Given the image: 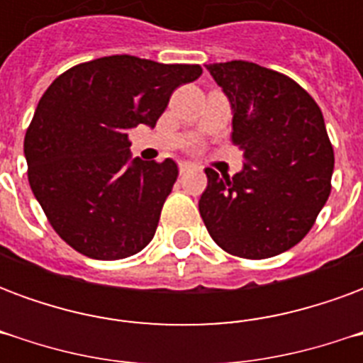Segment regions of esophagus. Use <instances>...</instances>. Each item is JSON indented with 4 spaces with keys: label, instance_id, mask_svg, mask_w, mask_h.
Wrapping results in <instances>:
<instances>
[{
    "label": "esophagus",
    "instance_id": "esophagus-1",
    "mask_svg": "<svg viewBox=\"0 0 363 363\" xmlns=\"http://www.w3.org/2000/svg\"><path fill=\"white\" fill-rule=\"evenodd\" d=\"M189 169H190V163H186V161H182V163H179V171H181V173H186Z\"/></svg>",
    "mask_w": 363,
    "mask_h": 363
}]
</instances>
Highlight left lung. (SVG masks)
I'll list each match as a JSON object with an SVG mask.
<instances>
[{"label": "left lung", "instance_id": "left-lung-1", "mask_svg": "<svg viewBox=\"0 0 363 363\" xmlns=\"http://www.w3.org/2000/svg\"><path fill=\"white\" fill-rule=\"evenodd\" d=\"M206 67L229 99L245 165L231 179L206 169L200 216L229 255L270 259L309 233L330 194L335 153L323 112L274 69L243 60Z\"/></svg>", "mask_w": 363, "mask_h": 363}]
</instances>
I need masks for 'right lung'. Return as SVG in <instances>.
I'll return each mask as SVG.
<instances>
[{
	"label": "right lung",
	"instance_id": "add662e5",
	"mask_svg": "<svg viewBox=\"0 0 363 363\" xmlns=\"http://www.w3.org/2000/svg\"><path fill=\"white\" fill-rule=\"evenodd\" d=\"M198 64L106 56L69 67L38 101L25 134L28 184L54 231L96 260L140 252L179 177L173 159H132L128 130L153 128Z\"/></svg>",
	"mask_w": 363,
	"mask_h": 363
}]
</instances>
